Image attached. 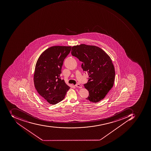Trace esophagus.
Masks as SVG:
<instances>
[{
  "instance_id": "1",
  "label": "esophagus",
  "mask_w": 151,
  "mask_h": 151,
  "mask_svg": "<svg viewBox=\"0 0 151 151\" xmlns=\"http://www.w3.org/2000/svg\"><path fill=\"white\" fill-rule=\"evenodd\" d=\"M76 87H78V88H82V86L81 85H80V84H76L75 85Z\"/></svg>"
}]
</instances>
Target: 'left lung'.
Segmentation results:
<instances>
[{"label":"left lung","mask_w":151,"mask_h":151,"mask_svg":"<svg viewBox=\"0 0 151 151\" xmlns=\"http://www.w3.org/2000/svg\"><path fill=\"white\" fill-rule=\"evenodd\" d=\"M71 52L82 62L83 71L89 75L88 82L84 85L89 94L86 99L100 102L114 85L115 70L111 58L100 47L84 44L72 47Z\"/></svg>","instance_id":"1"}]
</instances>
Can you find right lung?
<instances>
[{"mask_svg":"<svg viewBox=\"0 0 151 151\" xmlns=\"http://www.w3.org/2000/svg\"><path fill=\"white\" fill-rule=\"evenodd\" d=\"M71 46H55L45 50L38 58L34 71V84L45 103L55 105L63 100L70 86L60 79L62 66Z\"/></svg>","mask_w":151,"mask_h":151,"instance_id":"add662e5","label":"right lung"}]
</instances>
